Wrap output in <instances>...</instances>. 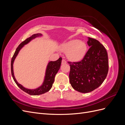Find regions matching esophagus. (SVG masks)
<instances>
[{"label":"esophagus","instance_id":"34e87169","mask_svg":"<svg viewBox=\"0 0 125 125\" xmlns=\"http://www.w3.org/2000/svg\"><path fill=\"white\" fill-rule=\"evenodd\" d=\"M66 63H67V62L65 60H64V59L62 60V65H63V64H66Z\"/></svg>","mask_w":125,"mask_h":125}]
</instances>
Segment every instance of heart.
<instances>
[{"label":"heart","mask_w":125,"mask_h":125,"mask_svg":"<svg viewBox=\"0 0 125 125\" xmlns=\"http://www.w3.org/2000/svg\"><path fill=\"white\" fill-rule=\"evenodd\" d=\"M62 50L67 54V58L72 62H79L85 56L87 46L86 44L77 39L71 40L62 45Z\"/></svg>","instance_id":"b5f03b06"}]
</instances>
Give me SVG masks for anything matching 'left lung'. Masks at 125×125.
Listing matches in <instances>:
<instances>
[{"label": "left lung", "mask_w": 125, "mask_h": 125, "mask_svg": "<svg viewBox=\"0 0 125 125\" xmlns=\"http://www.w3.org/2000/svg\"><path fill=\"white\" fill-rule=\"evenodd\" d=\"M89 50L81 62H68L69 80L72 87L81 93H89L99 87L108 71V55L106 49L96 40L88 37Z\"/></svg>", "instance_id": "8db88e82"}]
</instances>
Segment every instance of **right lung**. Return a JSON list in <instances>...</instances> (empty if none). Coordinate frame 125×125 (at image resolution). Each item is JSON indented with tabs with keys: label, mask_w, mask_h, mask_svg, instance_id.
Listing matches in <instances>:
<instances>
[{
	"label": "right lung",
	"mask_w": 125,
	"mask_h": 125,
	"mask_svg": "<svg viewBox=\"0 0 125 125\" xmlns=\"http://www.w3.org/2000/svg\"><path fill=\"white\" fill-rule=\"evenodd\" d=\"M43 35L41 33L34 34H33L31 36L29 37V38L26 39L23 42H22L17 48L14 54L12 57V59H11V74H12V76L15 83H16L17 85L22 90H23L24 92L27 93L28 94L31 95H41V94H44L49 91L51 90L52 86V84H53V83L54 82L55 75L57 74V73H58V70H59L62 63V58L61 57H60L57 60H56V61H50V60H49L48 63H47V65L46 67V70H45V76L42 84H41V85L37 87V88L35 89H27L18 82L16 78L14 77L13 72V63L15 59L16 58L19 52L21 49L24 46V45L28 44L31 41L37 38V37H41Z\"/></svg>",
	"instance_id": "obj_1"
}]
</instances>
